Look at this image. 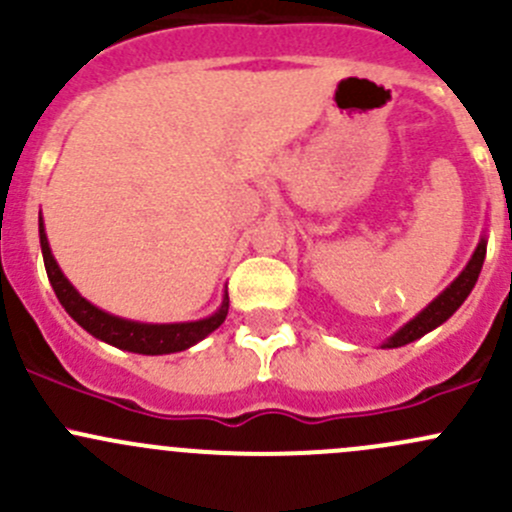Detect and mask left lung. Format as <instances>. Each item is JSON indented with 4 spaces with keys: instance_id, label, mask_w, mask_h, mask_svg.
Returning <instances> with one entry per match:
<instances>
[{
    "instance_id": "obj_1",
    "label": "left lung",
    "mask_w": 512,
    "mask_h": 512,
    "mask_svg": "<svg viewBox=\"0 0 512 512\" xmlns=\"http://www.w3.org/2000/svg\"><path fill=\"white\" fill-rule=\"evenodd\" d=\"M485 245H488V240H485V237H480L476 252H473V257L468 260V265L463 267L461 275H458L446 289H443V292L438 294V297L433 299L426 309H421V312H418L411 322H406L399 332L391 334V337L386 339L381 347L384 349L404 347V344H411V342H416V339H421L423 334H428L431 329L441 327V324L446 322V319L451 317V314L456 312L463 302H466V297L471 294V289L476 287L480 267H483V260H485Z\"/></svg>"
}]
</instances>
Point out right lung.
I'll use <instances>...</instances> for the list:
<instances>
[{
	"label": "right lung",
	"instance_id": "1",
	"mask_svg": "<svg viewBox=\"0 0 512 512\" xmlns=\"http://www.w3.org/2000/svg\"><path fill=\"white\" fill-rule=\"evenodd\" d=\"M39 242H41V255H44V267L46 275H49L51 287H54L56 297H59L61 307L69 312V317L76 324L86 329L89 334H94L101 342L111 344V347L126 349L133 354H173L190 349L193 344H198L200 339L208 337L210 332L220 327L227 317V307H230V299L227 294L223 297V304L215 314L210 317L198 319V322H178V324H143V322H131V319L113 317V314L103 312V309L94 307L89 299L81 297L76 292L74 285L64 277L61 267L56 265L54 255H51L49 240H46L44 232V220L39 218Z\"/></svg>",
	"mask_w": 512,
	"mask_h": 512
}]
</instances>
